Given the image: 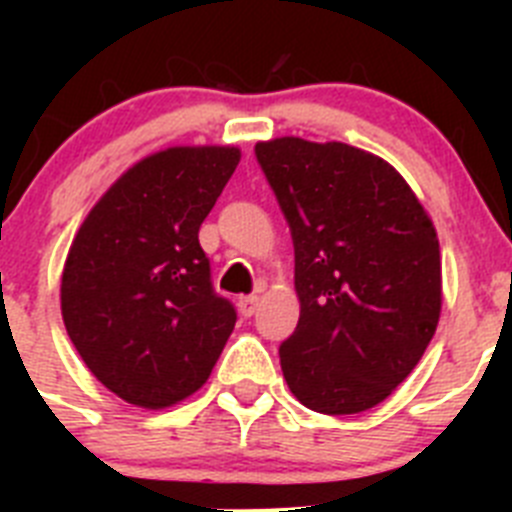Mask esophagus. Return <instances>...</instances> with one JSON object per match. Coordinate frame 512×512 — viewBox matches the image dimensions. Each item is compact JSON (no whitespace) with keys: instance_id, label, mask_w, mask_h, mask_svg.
<instances>
[{"instance_id":"34e87169","label":"esophagus","mask_w":512,"mask_h":512,"mask_svg":"<svg viewBox=\"0 0 512 512\" xmlns=\"http://www.w3.org/2000/svg\"><path fill=\"white\" fill-rule=\"evenodd\" d=\"M238 307H241V312L246 315V318H251L253 312L259 310V295H243L238 297Z\"/></svg>"}]
</instances>
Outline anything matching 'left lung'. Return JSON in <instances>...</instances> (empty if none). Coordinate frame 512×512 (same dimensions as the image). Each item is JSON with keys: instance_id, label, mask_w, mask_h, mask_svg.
<instances>
[{"instance_id": "left-lung-1", "label": "left lung", "mask_w": 512, "mask_h": 512, "mask_svg": "<svg viewBox=\"0 0 512 512\" xmlns=\"http://www.w3.org/2000/svg\"><path fill=\"white\" fill-rule=\"evenodd\" d=\"M253 153L295 243L300 320L279 346L289 390L315 413L374 408L436 333L433 223L405 179L361 148L277 138Z\"/></svg>"}]
</instances>
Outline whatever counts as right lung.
Segmentation results:
<instances>
[{
    "label": "right lung",
    "instance_id": "add662e5",
    "mask_svg": "<svg viewBox=\"0 0 512 512\" xmlns=\"http://www.w3.org/2000/svg\"><path fill=\"white\" fill-rule=\"evenodd\" d=\"M238 148L153 153L107 189L71 243L61 312L89 372L140 408L197 392L238 320L212 287L200 225Z\"/></svg>",
    "mask_w": 512,
    "mask_h": 512
}]
</instances>
